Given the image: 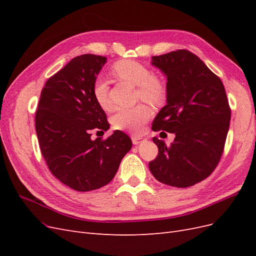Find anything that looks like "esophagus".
<instances>
[{
    "label": "esophagus",
    "mask_w": 256,
    "mask_h": 256,
    "mask_svg": "<svg viewBox=\"0 0 256 256\" xmlns=\"http://www.w3.org/2000/svg\"><path fill=\"white\" fill-rule=\"evenodd\" d=\"M131 140H132V143L134 145H138L140 143H143L145 141V138L143 136H131Z\"/></svg>",
    "instance_id": "obj_1"
}]
</instances>
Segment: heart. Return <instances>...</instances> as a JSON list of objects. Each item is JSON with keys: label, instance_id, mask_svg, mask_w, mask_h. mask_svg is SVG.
Instances as JSON below:
<instances>
[{"label": "heart", "instance_id": "b5f03b06", "mask_svg": "<svg viewBox=\"0 0 256 256\" xmlns=\"http://www.w3.org/2000/svg\"><path fill=\"white\" fill-rule=\"evenodd\" d=\"M111 74L122 81L136 86V97L150 104L157 106L166 97V83L160 76L152 74L150 69L134 60H120L111 67ZM92 96L104 110H110L111 104L104 81L98 79L92 86ZM150 118V108L138 104L131 108H120L111 118L114 128L129 132H140L144 124Z\"/></svg>", "mask_w": 256, "mask_h": 256}]
</instances>
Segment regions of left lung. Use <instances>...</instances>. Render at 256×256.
<instances>
[{
  "instance_id": "8db88e82",
  "label": "left lung",
  "mask_w": 256,
  "mask_h": 256,
  "mask_svg": "<svg viewBox=\"0 0 256 256\" xmlns=\"http://www.w3.org/2000/svg\"><path fill=\"white\" fill-rule=\"evenodd\" d=\"M152 65L168 80L166 104L152 129L175 138L166 145L152 138L159 152L150 170L162 184L191 187L210 175L221 159L230 120L226 92L219 76L188 50L152 56Z\"/></svg>"
}]
</instances>
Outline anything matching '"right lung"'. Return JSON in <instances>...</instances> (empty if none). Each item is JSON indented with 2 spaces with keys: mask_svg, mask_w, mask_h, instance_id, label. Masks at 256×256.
I'll return each mask as SVG.
<instances>
[{
  "mask_svg": "<svg viewBox=\"0 0 256 256\" xmlns=\"http://www.w3.org/2000/svg\"><path fill=\"white\" fill-rule=\"evenodd\" d=\"M106 58L83 54L46 82L35 115L44 159L58 180L76 191L109 184L132 142L120 130L106 140H92V130L110 128L95 102L92 86Z\"/></svg>",
  "mask_w": 256,
  "mask_h": 256,
  "instance_id": "add662e5",
  "label": "right lung"
}]
</instances>
